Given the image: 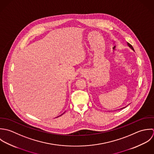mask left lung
I'll list each match as a JSON object with an SVG mask.
<instances>
[{"mask_svg": "<svg viewBox=\"0 0 154 154\" xmlns=\"http://www.w3.org/2000/svg\"><path fill=\"white\" fill-rule=\"evenodd\" d=\"M127 45H128V46H129V47H130V48H131V49H132V50H133V51H134V49H133V46H131V45H130V43H127ZM128 105H129V104H128ZM128 105H127V106H128ZM126 106H124V107H123V108H120V109H123V108H125V107H126ZM118 110H119V109H118Z\"/></svg>", "mask_w": 154, "mask_h": 154, "instance_id": "1", "label": "left lung"}]
</instances>
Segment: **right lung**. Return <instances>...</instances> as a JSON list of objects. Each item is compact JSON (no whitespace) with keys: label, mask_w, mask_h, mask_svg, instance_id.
Here are the masks:
<instances>
[{"label":"right lung","mask_w":154,"mask_h":154,"mask_svg":"<svg viewBox=\"0 0 154 154\" xmlns=\"http://www.w3.org/2000/svg\"><path fill=\"white\" fill-rule=\"evenodd\" d=\"M63 113H64V112H63ZM62 114H61V116H62ZM58 117H59V116H58Z\"/></svg>","instance_id":"right-lung-1"}]
</instances>
